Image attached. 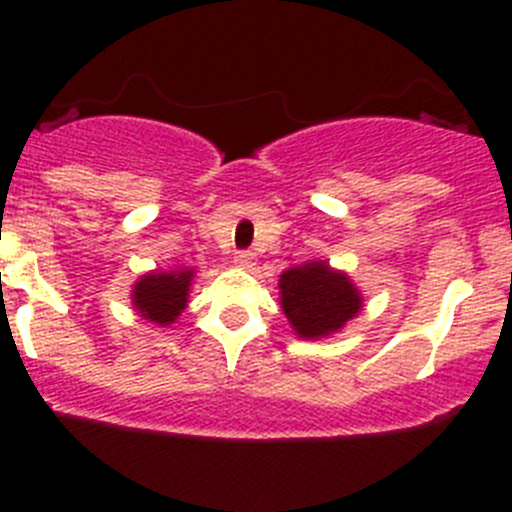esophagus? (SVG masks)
I'll use <instances>...</instances> for the list:
<instances>
[{
	"instance_id": "1",
	"label": "esophagus",
	"mask_w": 512,
	"mask_h": 512,
	"mask_svg": "<svg viewBox=\"0 0 512 512\" xmlns=\"http://www.w3.org/2000/svg\"><path fill=\"white\" fill-rule=\"evenodd\" d=\"M235 265L242 267V270H250V267L255 265V255H252L250 250L235 252Z\"/></svg>"
}]
</instances>
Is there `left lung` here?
<instances>
[{
  "instance_id": "obj_1",
  "label": "left lung",
  "mask_w": 512,
  "mask_h": 512,
  "mask_svg": "<svg viewBox=\"0 0 512 512\" xmlns=\"http://www.w3.org/2000/svg\"><path fill=\"white\" fill-rule=\"evenodd\" d=\"M280 304L297 337L322 339L354 319L364 299L347 272L314 260L282 272Z\"/></svg>"
}]
</instances>
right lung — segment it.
Returning <instances> with one entry per match:
<instances>
[{"instance_id": "obj_1", "label": "right lung", "mask_w": 512, "mask_h": 512, "mask_svg": "<svg viewBox=\"0 0 512 512\" xmlns=\"http://www.w3.org/2000/svg\"><path fill=\"white\" fill-rule=\"evenodd\" d=\"M193 275L195 270L183 267V270L148 272V275L138 277L131 292L133 309L148 322L158 324V327H168L180 317V312L188 304Z\"/></svg>"}]
</instances>
